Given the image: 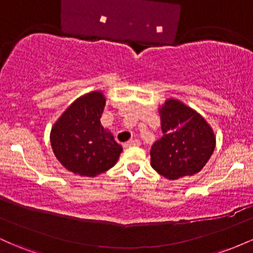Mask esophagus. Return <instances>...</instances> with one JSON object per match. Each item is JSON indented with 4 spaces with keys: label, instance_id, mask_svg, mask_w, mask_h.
<instances>
[{
    "label": "esophagus",
    "instance_id": "34e87169",
    "mask_svg": "<svg viewBox=\"0 0 253 253\" xmlns=\"http://www.w3.org/2000/svg\"><path fill=\"white\" fill-rule=\"evenodd\" d=\"M140 145V141L138 140V139H132V140L127 141L126 144H125V147H132V146H139Z\"/></svg>",
    "mask_w": 253,
    "mask_h": 253
}]
</instances>
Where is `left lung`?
Listing matches in <instances>:
<instances>
[{
  "instance_id": "left-lung-1",
  "label": "left lung",
  "mask_w": 253,
  "mask_h": 253,
  "mask_svg": "<svg viewBox=\"0 0 253 253\" xmlns=\"http://www.w3.org/2000/svg\"><path fill=\"white\" fill-rule=\"evenodd\" d=\"M158 112L163 136L151 147V167L171 181L200 172L215 149L213 128L175 98H168Z\"/></svg>"
}]
</instances>
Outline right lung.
I'll return each mask as SVG.
<instances>
[{"label": "right lung", "mask_w": 253, "mask_h": 253, "mask_svg": "<svg viewBox=\"0 0 253 253\" xmlns=\"http://www.w3.org/2000/svg\"><path fill=\"white\" fill-rule=\"evenodd\" d=\"M106 106L102 91L78 97L52 126L50 140L54 156L66 170L95 177L117 164L123 147L100 119Z\"/></svg>", "instance_id": "obj_1"}]
</instances>
